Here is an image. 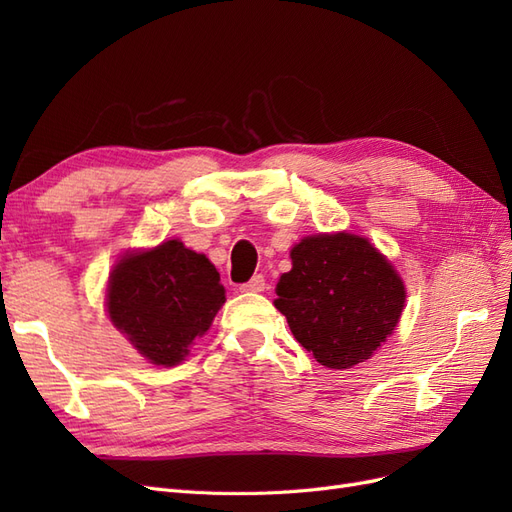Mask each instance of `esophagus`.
<instances>
[{
    "label": "esophagus",
    "mask_w": 512,
    "mask_h": 512,
    "mask_svg": "<svg viewBox=\"0 0 512 512\" xmlns=\"http://www.w3.org/2000/svg\"><path fill=\"white\" fill-rule=\"evenodd\" d=\"M265 286H267V284H265V277H262V275H254L250 282L241 286V292H262V290H265Z\"/></svg>",
    "instance_id": "esophagus-1"
}]
</instances>
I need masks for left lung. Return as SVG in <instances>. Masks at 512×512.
Listing matches in <instances>:
<instances>
[{
  "label": "left lung",
  "instance_id": "left-lung-1",
  "mask_svg": "<svg viewBox=\"0 0 512 512\" xmlns=\"http://www.w3.org/2000/svg\"><path fill=\"white\" fill-rule=\"evenodd\" d=\"M292 269L277 282L275 307L294 339L331 369L367 361L386 342L406 303L395 267L365 237H305L290 250Z\"/></svg>",
  "mask_w": 512,
  "mask_h": 512
}]
</instances>
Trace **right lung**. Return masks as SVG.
<instances>
[{"mask_svg":"<svg viewBox=\"0 0 512 512\" xmlns=\"http://www.w3.org/2000/svg\"><path fill=\"white\" fill-rule=\"evenodd\" d=\"M224 301L220 273L179 239L126 254L108 277V318L153 365L181 363Z\"/></svg>","mask_w":512,"mask_h":512,"instance_id":"1","label":"right lung"}]
</instances>
